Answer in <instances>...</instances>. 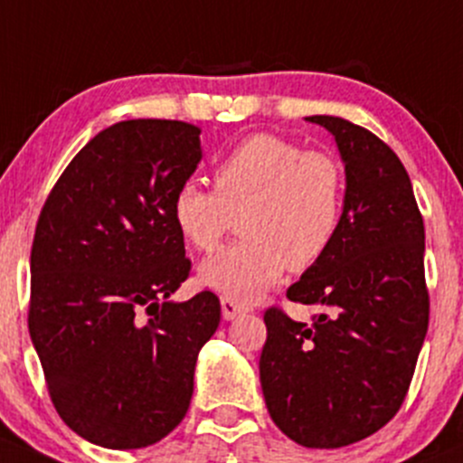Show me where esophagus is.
<instances>
[{"label":"esophagus","mask_w":463,"mask_h":463,"mask_svg":"<svg viewBox=\"0 0 463 463\" xmlns=\"http://www.w3.org/2000/svg\"><path fill=\"white\" fill-rule=\"evenodd\" d=\"M248 310H250V306L240 304V301L232 299V297H222V315H223V319H228V321L237 319V317H240V315L248 313Z\"/></svg>","instance_id":"obj_1"}]
</instances>
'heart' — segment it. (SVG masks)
Wrapping results in <instances>:
<instances>
[{"label": "heart", "instance_id": "heart-1", "mask_svg": "<svg viewBox=\"0 0 463 463\" xmlns=\"http://www.w3.org/2000/svg\"><path fill=\"white\" fill-rule=\"evenodd\" d=\"M215 191L186 179L173 222L199 252H215L240 213L244 240L199 269L202 284L237 301L270 288L286 269L306 270L328 252L344 217L346 177L324 150L272 133L248 135L217 162Z\"/></svg>", "mask_w": 463, "mask_h": 463}]
</instances>
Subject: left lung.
Returning a JSON list of instances; mask_svg holds the SVG:
<instances>
[{
	"mask_svg": "<svg viewBox=\"0 0 463 463\" xmlns=\"http://www.w3.org/2000/svg\"><path fill=\"white\" fill-rule=\"evenodd\" d=\"M333 133L346 166L333 246L286 297L319 306L313 324L272 306L260 379L277 428L306 449H342L383 428L406 399L430 315L424 219L388 144L342 117H306Z\"/></svg>",
	"mask_w": 463,
	"mask_h": 463,
	"instance_id": "8db88e82",
	"label": "left lung"
}]
</instances>
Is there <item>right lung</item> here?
Masks as SVG:
<instances>
[{
  "instance_id": "right-lung-1",
  "label": "right lung",
  "mask_w": 463,
  "mask_h": 463,
  "mask_svg": "<svg viewBox=\"0 0 463 463\" xmlns=\"http://www.w3.org/2000/svg\"><path fill=\"white\" fill-rule=\"evenodd\" d=\"M199 133L175 119L113 124L39 213L28 330L60 417L104 449H146L186 417L222 317L211 290L168 299L191 275L170 203L202 159Z\"/></svg>"
}]
</instances>
